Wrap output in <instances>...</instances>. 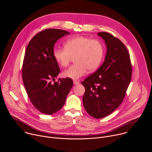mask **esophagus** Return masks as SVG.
<instances>
[{"label": "esophagus", "instance_id": "1", "mask_svg": "<svg viewBox=\"0 0 152 152\" xmlns=\"http://www.w3.org/2000/svg\"><path fill=\"white\" fill-rule=\"evenodd\" d=\"M73 83H74V85H78L79 83V82H78L77 80H74Z\"/></svg>", "mask_w": 152, "mask_h": 152}]
</instances>
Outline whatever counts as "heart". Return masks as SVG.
<instances>
[{
	"mask_svg": "<svg viewBox=\"0 0 152 152\" xmlns=\"http://www.w3.org/2000/svg\"><path fill=\"white\" fill-rule=\"evenodd\" d=\"M104 55L102 42L97 39L80 36L69 39L64 48H55L53 55L61 67H66L75 57V64L63 72L64 77L77 79L84 76L88 70L95 71L102 62Z\"/></svg>",
	"mask_w": 152,
	"mask_h": 152,
	"instance_id": "obj_1",
	"label": "heart"
}]
</instances>
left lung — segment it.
Returning <instances> with one entry per match:
<instances>
[{
  "label": "left lung",
  "mask_w": 152,
  "mask_h": 152,
  "mask_svg": "<svg viewBox=\"0 0 152 152\" xmlns=\"http://www.w3.org/2000/svg\"><path fill=\"white\" fill-rule=\"evenodd\" d=\"M106 46L104 62L81 83L85 91L83 104L86 111L96 118L114 112L122 103L132 77V65L125 45L110 33L101 32Z\"/></svg>",
  "instance_id": "8db88e82"
}]
</instances>
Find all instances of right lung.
<instances>
[{
	"label": "right lung",
	"mask_w": 152,
	"mask_h": 152,
	"mask_svg": "<svg viewBox=\"0 0 152 152\" xmlns=\"http://www.w3.org/2000/svg\"><path fill=\"white\" fill-rule=\"evenodd\" d=\"M69 34L61 29L43 30L31 39L25 51L22 66L25 88L34 107L45 114L51 115L61 109L73 85L70 78L52 83L60 72L53 55L54 45Z\"/></svg>",
	"instance_id": "add662e5"
}]
</instances>
